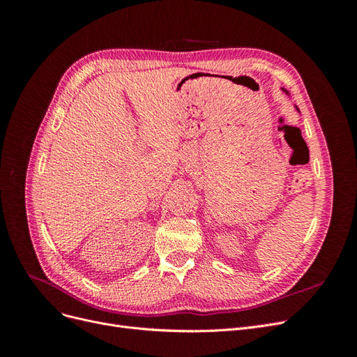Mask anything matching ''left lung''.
<instances>
[{
    "label": "left lung",
    "mask_w": 357,
    "mask_h": 357,
    "mask_svg": "<svg viewBox=\"0 0 357 357\" xmlns=\"http://www.w3.org/2000/svg\"><path fill=\"white\" fill-rule=\"evenodd\" d=\"M283 91H284V92H286V93H287V95H289V92H287V91H286V89H283ZM296 109H298V107H296ZM298 110H299V109H298Z\"/></svg>",
    "instance_id": "left-lung-1"
}]
</instances>
